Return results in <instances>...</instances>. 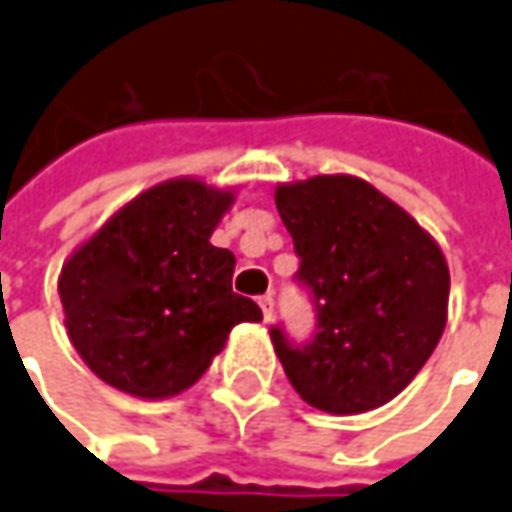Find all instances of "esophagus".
Returning <instances> with one entry per match:
<instances>
[{
	"instance_id": "obj_1",
	"label": "esophagus",
	"mask_w": 512,
	"mask_h": 512,
	"mask_svg": "<svg viewBox=\"0 0 512 512\" xmlns=\"http://www.w3.org/2000/svg\"><path fill=\"white\" fill-rule=\"evenodd\" d=\"M259 307H262L264 321H273V296H270V293L259 298Z\"/></svg>"
}]
</instances>
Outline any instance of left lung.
I'll use <instances>...</instances> for the list:
<instances>
[{"label":"left lung","instance_id":"8db88e82","mask_svg":"<svg viewBox=\"0 0 512 512\" xmlns=\"http://www.w3.org/2000/svg\"><path fill=\"white\" fill-rule=\"evenodd\" d=\"M310 293L315 332L270 329L284 375L310 406L360 414L406 389L440 344L451 276L437 242L377 188L346 174L276 188Z\"/></svg>","mask_w":512,"mask_h":512}]
</instances>
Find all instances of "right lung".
<instances>
[{
	"label": "right lung",
	"mask_w": 512,
	"mask_h": 512,
	"mask_svg": "<svg viewBox=\"0 0 512 512\" xmlns=\"http://www.w3.org/2000/svg\"><path fill=\"white\" fill-rule=\"evenodd\" d=\"M231 191L168 180L123 205L70 256L58 279L72 346L104 383L135 397L194 386L256 301L231 287V250L211 233Z\"/></svg>",
	"instance_id": "obj_1"
}]
</instances>
